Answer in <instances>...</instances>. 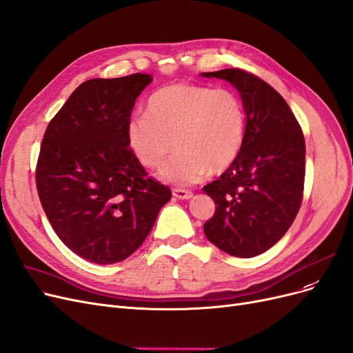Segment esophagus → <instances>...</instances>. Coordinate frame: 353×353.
Masks as SVG:
<instances>
[{
    "instance_id": "34e87169",
    "label": "esophagus",
    "mask_w": 353,
    "mask_h": 353,
    "mask_svg": "<svg viewBox=\"0 0 353 353\" xmlns=\"http://www.w3.org/2000/svg\"><path fill=\"white\" fill-rule=\"evenodd\" d=\"M173 196H176L179 199H189V198H192V192L188 190V189L174 188L173 189Z\"/></svg>"
}]
</instances>
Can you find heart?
Instances as JSON below:
<instances>
[{"label": "heart", "mask_w": 353, "mask_h": 353, "mask_svg": "<svg viewBox=\"0 0 353 353\" xmlns=\"http://www.w3.org/2000/svg\"><path fill=\"white\" fill-rule=\"evenodd\" d=\"M245 133L246 111L234 90L183 82L155 90L146 114L126 124L129 150L143 167L161 168L177 150L161 172L173 185L225 172L241 152Z\"/></svg>", "instance_id": "obj_1"}]
</instances>
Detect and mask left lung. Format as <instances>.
I'll list each match as a JSON object with an SVG mask.
<instances>
[{
	"label": "left lung",
	"mask_w": 353,
	"mask_h": 353,
	"mask_svg": "<svg viewBox=\"0 0 353 353\" xmlns=\"http://www.w3.org/2000/svg\"><path fill=\"white\" fill-rule=\"evenodd\" d=\"M201 74L230 82L246 111L245 141L236 161L203 186L215 202L203 232L227 254L256 256L286 234L301 208L303 133L288 102L258 76L242 69Z\"/></svg>",
	"instance_id": "obj_1"
}]
</instances>
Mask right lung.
<instances>
[{
  "instance_id": "obj_1",
  "label": "right lung",
  "mask_w": 353,
  "mask_h": 353,
  "mask_svg": "<svg viewBox=\"0 0 353 353\" xmlns=\"http://www.w3.org/2000/svg\"><path fill=\"white\" fill-rule=\"evenodd\" d=\"M151 74L90 79L45 130L37 164L42 208L61 242L95 264L130 256L172 190L148 176L126 142V124Z\"/></svg>"
}]
</instances>
